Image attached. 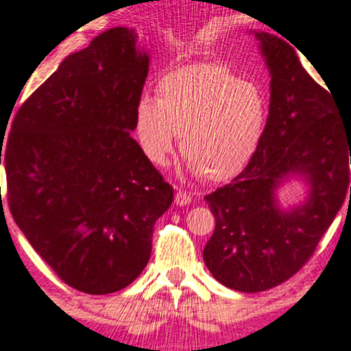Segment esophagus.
<instances>
[{
	"label": "esophagus",
	"instance_id": "1",
	"mask_svg": "<svg viewBox=\"0 0 351 351\" xmlns=\"http://www.w3.org/2000/svg\"><path fill=\"white\" fill-rule=\"evenodd\" d=\"M175 202L176 206H186V204L192 202V197H190L186 192H183V190H176Z\"/></svg>",
	"mask_w": 351,
	"mask_h": 351
}]
</instances>
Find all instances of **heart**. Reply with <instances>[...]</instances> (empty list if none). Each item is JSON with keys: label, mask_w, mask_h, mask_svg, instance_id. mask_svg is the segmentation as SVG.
Returning <instances> with one entry per match:
<instances>
[{"label": "heart", "mask_w": 351, "mask_h": 351, "mask_svg": "<svg viewBox=\"0 0 351 351\" xmlns=\"http://www.w3.org/2000/svg\"><path fill=\"white\" fill-rule=\"evenodd\" d=\"M269 99L261 85L219 63L176 68L159 80L158 97L135 106V134L152 165L168 162L180 141L190 173L207 182L240 175L261 144Z\"/></svg>", "instance_id": "obj_1"}]
</instances>
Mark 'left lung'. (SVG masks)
I'll list each match as a JSON object with an SVG mask.
<instances>
[{"label": "left lung", "instance_id": "8db88e82", "mask_svg": "<svg viewBox=\"0 0 351 351\" xmlns=\"http://www.w3.org/2000/svg\"><path fill=\"white\" fill-rule=\"evenodd\" d=\"M271 75L269 120L247 168L206 195L216 228L204 262L224 287L257 293L290 280L351 200V121L332 93L302 66L287 40L254 32ZM291 178L309 185L304 203L285 210L276 190Z\"/></svg>", "mask_w": 351, "mask_h": 351}]
</instances>
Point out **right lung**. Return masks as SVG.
Segmentation results:
<instances>
[{
	"label": "right lung",
	"instance_id": "obj_1",
	"mask_svg": "<svg viewBox=\"0 0 351 351\" xmlns=\"http://www.w3.org/2000/svg\"><path fill=\"white\" fill-rule=\"evenodd\" d=\"M137 37L114 27L64 58L16 111L3 158L15 223L60 280L89 295L137 280L173 202L130 135L149 73Z\"/></svg>",
	"mask_w": 351,
	"mask_h": 351
}]
</instances>
